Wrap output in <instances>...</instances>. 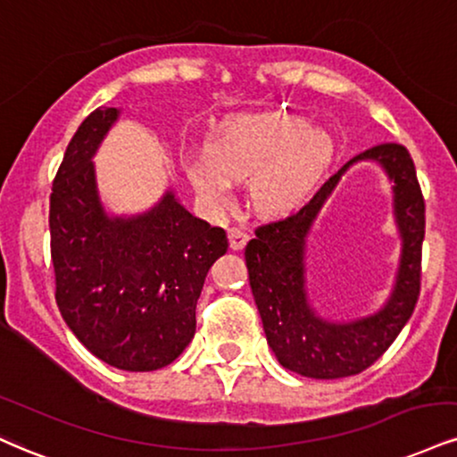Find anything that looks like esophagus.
<instances>
[{
  "label": "esophagus",
  "mask_w": 457,
  "mask_h": 457,
  "mask_svg": "<svg viewBox=\"0 0 457 457\" xmlns=\"http://www.w3.org/2000/svg\"><path fill=\"white\" fill-rule=\"evenodd\" d=\"M228 236H229V249L232 251H243L245 245L249 243V234L240 228H232L228 232Z\"/></svg>",
  "instance_id": "esophagus-1"
}]
</instances>
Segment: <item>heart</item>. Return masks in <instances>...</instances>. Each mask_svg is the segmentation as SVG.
<instances>
[{
	"mask_svg": "<svg viewBox=\"0 0 457 457\" xmlns=\"http://www.w3.org/2000/svg\"><path fill=\"white\" fill-rule=\"evenodd\" d=\"M332 155V140L298 114L257 112L225 120L208 151L187 162V176L211 208L234 200V180L251 179L253 204L289 212L304 200Z\"/></svg>",
	"mask_w": 457,
	"mask_h": 457,
	"instance_id": "heart-1",
	"label": "heart"
}]
</instances>
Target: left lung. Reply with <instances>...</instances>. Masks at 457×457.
I'll use <instances>...</instances> for the list:
<instances>
[{
	"mask_svg": "<svg viewBox=\"0 0 457 457\" xmlns=\"http://www.w3.org/2000/svg\"><path fill=\"white\" fill-rule=\"evenodd\" d=\"M360 161H375L393 183V213L401 257L388 298L377 312L353 320L321 316L308 291L310 234L342 176ZM426 206L409 151L378 145L329 176L306 206L283 221L257 228L245 249L249 283L263 332L278 364L309 378H345L366 370L389 349L420 298Z\"/></svg>",
	"mask_w": 457,
	"mask_h": 457,
	"instance_id": "obj_1",
	"label": "left lung"
}]
</instances>
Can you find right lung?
I'll return each mask as SVG.
<instances>
[{
  "label": "right lung",
  "mask_w": 457,
  "mask_h": 457,
  "mask_svg": "<svg viewBox=\"0 0 457 457\" xmlns=\"http://www.w3.org/2000/svg\"><path fill=\"white\" fill-rule=\"evenodd\" d=\"M120 108H97L70 140L51 194V255L59 311L106 364L163 368L195 334L206 274L228 236L180 204L172 187L151 208L117 214L104 204L96 159Z\"/></svg>",
  "instance_id": "obj_1"
}]
</instances>
